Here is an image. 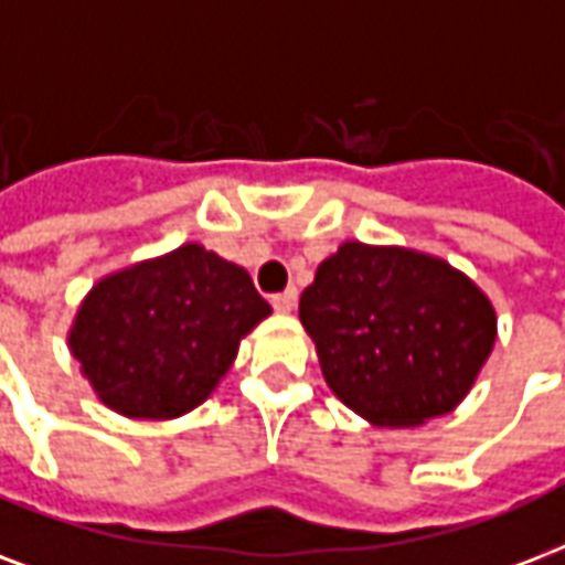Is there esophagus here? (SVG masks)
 I'll return each mask as SVG.
<instances>
[{"mask_svg":"<svg viewBox=\"0 0 565 565\" xmlns=\"http://www.w3.org/2000/svg\"><path fill=\"white\" fill-rule=\"evenodd\" d=\"M296 301H299V292L296 290H284L278 296H273V308L281 313H290L296 308Z\"/></svg>","mask_w":565,"mask_h":565,"instance_id":"1","label":"esophagus"}]
</instances>
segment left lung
Returning a JSON list of instances; mask_svg holds the SVG:
<instances>
[{
  "label": "left lung",
  "instance_id": "left-lung-1",
  "mask_svg": "<svg viewBox=\"0 0 565 565\" xmlns=\"http://www.w3.org/2000/svg\"><path fill=\"white\" fill-rule=\"evenodd\" d=\"M299 320L331 391L376 426L454 412L498 338L468 275L399 245H340L301 292Z\"/></svg>",
  "mask_w": 565,
  "mask_h": 565
}]
</instances>
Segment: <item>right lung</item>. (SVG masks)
<instances>
[{"mask_svg":"<svg viewBox=\"0 0 565 565\" xmlns=\"http://www.w3.org/2000/svg\"><path fill=\"white\" fill-rule=\"evenodd\" d=\"M269 313L243 266L186 243L94 284L67 343L103 406L168 420L213 394Z\"/></svg>","mask_w":565,"mask_h":565,"instance_id":"add662e5","label":"right lung"}]
</instances>
